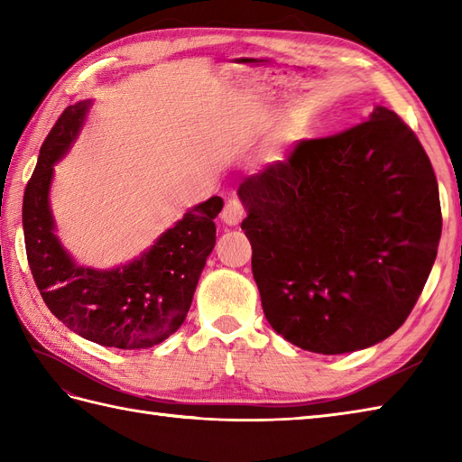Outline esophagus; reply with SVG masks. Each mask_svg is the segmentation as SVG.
<instances>
[{"label": "esophagus", "instance_id": "obj_1", "mask_svg": "<svg viewBox=\"0 0 462 462\" xmlns=\"http://www.w3.org/2000/svg\"><path fill=\"white\" fill-rule=\"evenodd\" d=\"M242 216H244V206L238 196L236 194L228 196V200H226V206L222 210V220L232 226V224H238L242 220Z\"/></svg>", "mask_w": 462, "mask_h": 462}]
</instances>
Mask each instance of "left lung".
<instances>
[{"mask_svg": "<svg viewBox=\"0 0 462 462\" xmlns=\"http://www.w3.org/2000/svg\"><path fill=\"white\" fill-rule=\"evenodd\" d=\"M238 194L262 308L280 336L337 356L403 326L443 216L433 166L397 113L377 106L346 131L298 141Z\"/></svg>", "mask_w": 462, "mask_h": 462, "instance_id": "8db88e82", "label": "left lung"}]
</instances>
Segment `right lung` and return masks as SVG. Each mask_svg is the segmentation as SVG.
Segmentation results:
<instances>
[{
	"label": "right lung",
	"mask_w": 462,
	"mask_h": 462,
	"mask_svg": "<svg viewBox=\"0 0 462 462\" xmlns=\"http://www.w3.org/2000/svg\"><path fill=\"white\" fill-rule=\"evenodd\" d=\"M89 101L67 106L39 151L23 194V234L29 270L47 308L81 337L116 349L164 341L190 310L206 258L216 244L220 196L189 210L174 228L129 266L97 272L75 266L53 234L47 192L53 162L61 159L83 123Z\"/></svg>",
	"instance_id": "obj_1"
}]
</instances>
